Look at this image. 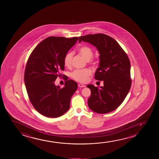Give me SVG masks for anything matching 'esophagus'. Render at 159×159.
I'll list each match as a JSON object with an SVG mask.
<instances>
[{"label": "esophagus", "instance_id": "esophagus-1", "mask_svg": "<svg viewBox=\"0 0 159 159\" xmlns=\"http://www.w3.org/2000/svg\"><path fill=\"white\" fill-rule=\"evenodd\" d=\"M78 87H85V85H83V84H81V83H80V84H78Z\"/></svg>", "mask_w": 159, "mask_h": 159}]
</instances>
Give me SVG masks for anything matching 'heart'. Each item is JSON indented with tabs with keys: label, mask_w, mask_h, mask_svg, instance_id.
<instances>
[{
	"label": "heart",
	"mask_w": 159,
	"mask_h": 159,
	"mask_svg": "<svg viewBox=\"0 0 159 159\" xmlns=\"http://www.w3.org/2000/svg\"><path fill=\"white\" fill-rule=\"evenodd\" d=\"M79 52L81 56L84 59L89 61L93 57V51L91 48L88 46H83L79 49ZM73 56V52H70L66 55L64 58V64L66 67H69L71 65L72 57ZM92 74L91 70L89 69H83V70H75L72 73L71 75L73 78L75 80L86 83L89 80V76Z\"/></svg>",
	"instance_id": "obj_1"
}]
</instances>
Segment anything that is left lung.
<instances>
[{
    "mask_svg": "<svg viewBox=\"0 0 159 159\" xmlns=\"http://www.w3.org/2000/svg\"><path fill=\"white\" fill-rule=\"evenodd\" d=\"M79 43L86 42L94 46L99 53V67L95 79L104 82V86L88 85L91 91L88 105L98 113H107L122 104L130 89V62L117 42L103 34L79 37Z\"/></svg>",
    "mask_w": 159,
    "mask_h": 159,
    "instance_id": "8db88e82",
    "label": "left lung"
}]
</instances>
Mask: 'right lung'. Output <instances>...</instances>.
Returning a JSON list of instances; mask_svg holds the SVG:
<instances>
[{
	"mask_svg": "<svg viewBox=\"0 0 159 159\" xmlns=\"http://www.w3.org/2000/svg\"><path fill=\"white\" fill-rule=\"evenodd\" d=\"M78 37H49L33 50L26 63L24 82L33 107L42 115L59 117L69 110L77 83L66 77L63 88L55 85L65 69L64 58Z\"/></svg>",
	"mask_w": 159,
	"mask_h": 159,
	"instance_id": "right-lung-1",
	"label": "right lung"
}]
</instances>
